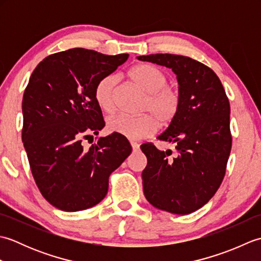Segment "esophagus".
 <instances>
[{"label":"esophagus","mask_w":261,"mask_h":261,"mask_svg":"<svg viewBox=\"0 0 261 261\" xmlns=\"http://www.w3.org/2000/svg\"><path fill=\"white\" fill-rule=\"evenodd\" d=\"M131 147H132V150H134V151H138V150H139V148H140L139 143L134 142V141L131 142Z\"/></svg>","instance_id":"1"}]
</instances>
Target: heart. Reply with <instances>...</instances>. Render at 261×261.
<instances>
[{
    "instance_id": "1",
    "label": "heart",
    "mask_w": 261,
    "mask_h": 261,
    "mask_svg": "<svg viewBox=\"0 0 261 261\" xmlns=\"http://www.w3.org/2000/svg\"><path fill=\"white\" fill-rule=\"evenodd\" d=\"M130 79L146 94L142 99L139 116L116 115L108 121V130L130 140L150 137L160 126H168L176 120L181 109V94L178 88L167 85V75L150 64H139L129 71ZM118 76L109 74L99 80L94 90V97L104 112L115 110Z\"/></svg>"
}]
</instances>
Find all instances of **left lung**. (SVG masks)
<instances>
[{
	"label": "left lung",
	"instance_id": "8db88e82",
	"mask_svg": "<svg viewBox=\"0 0 261 261\" xmlns=\"http://www.w3.org/2000/svg\"><path fill=\"white\" fill-rule=\"evenodd\" d=\"M177 75L181 109L158 137L174 142L175 152L151 142L140 147L147 157L142 171L147 201L174 214H190L213 197L222 182L231 152L230 103L222 83L206 65L180 55L139 56Z\"/></svg>",
	"mask_w": 261,
	"mask_h": 261
}]
</instances>
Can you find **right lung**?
<instances>
[{
  "mask_svg": "<svg viewBox=\"0 0 261 261\" xmlns=\"http://www.w3.org/2000/svg\"><path fill=\"white\" fill-rule=\"evenodd\" d=\"M129 55L84 48L53 54L33 70L22 99V141L33 178L47 201L66 212L90 208L105 197L110 175L131 153L118 134L92 140L105 125L94 90Z\"/></svg>",
  "mask_w": 261,
  "mask_h": 261,
  "instance_id": "obj_1",
  "label": "right lung"
}]
</instances>
